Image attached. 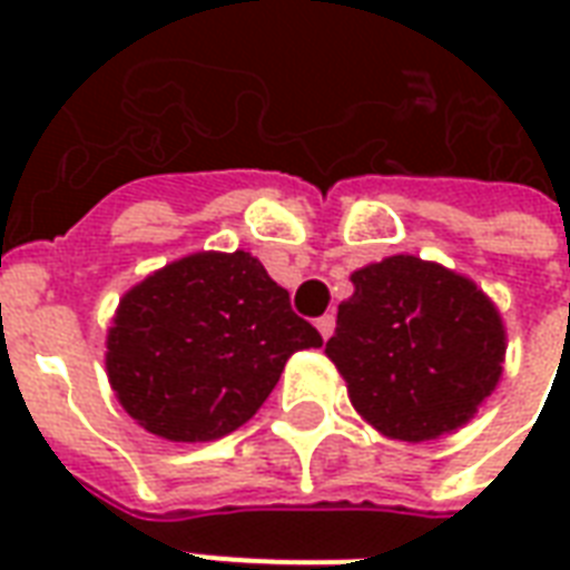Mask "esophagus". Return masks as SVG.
<instances>
[{
    "mask_svg": "<svg viewBox=\"0 0 570 570\" xmlns=\"http://www.w3.org/2000/svg\"><path fill=\"white\" fill-rule=\"evenodd\" d=\"M316 328H320L322 340H328L331 334H334V328H337V320H334V313H325V316H320V320H316Z\"/></svg>",
    "mask_w": 570,
    "mask_h": 570,
    "instance_id": "esophagus-1",
    "label": "esophagus"
}]
</instances>
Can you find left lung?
I'll list each match as a JSON object with an SVG mask.
<instances>
[{"mask_svg": "<svg viewBox=\"0 0 570 570\" xmlns=\"http://www.w3.org/2000/svg\"><path fill=\"white\" fill-rule=\"evenodd\" d=\"M325 346L348 399L384 438L459 432L503 375L505 325L470 277L414 254L370 263Z\"/></svg>", "mask_w": 570, "mask_h": 570, "instance_id": "obj_1", "label": "left lung"}]
</instances>
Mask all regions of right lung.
I'll list each match as a JSON object with an SVG mask.
<instances>
[{
    "instance_id": "obj_1",
    "label": "right lung",
    "mask_w": 570,
    "mask_h": 570,
    "mask_svg": "<svg viewBox=\"0 0 570 570\" xmlns=\"http://www.w3.org/2000/svg\"><path fill=\"white\" fill-rule=\"evenodd\" d=\"M248 250H197L124 293L106 337L120 407L156 438L215 441L248 423L286 361L320 348Z\"/></svg>"
}]
</instances>
